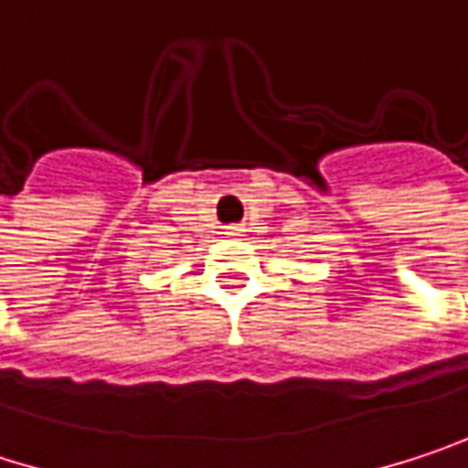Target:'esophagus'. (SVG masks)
Returning <instances> with one entry per match:
<instances>
[{"instance_id": "esophagus-1", "label": "esophagus", "mask_w": 468, "mask_h": 468, "mask_svg": "<svg viewBox=\"0 0 468 468\" xmlns=\"http://www.w3.org/2000/svg\"><path fill=\"white\" fill-rule=\"evenodd\" d=\"M228 235H240V230H238V228H230V230H228Z\"/></svg>"}]
</instances>
